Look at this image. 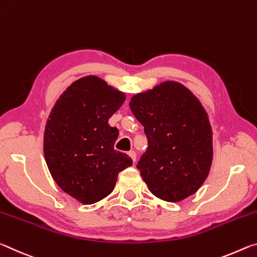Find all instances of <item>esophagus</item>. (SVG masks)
<instances>
[{
  "mask_svg": "<svg viewBox=\"0 0 257 257\" xmlns=\"http://www.w3.org/2000/svg\"><path fill=\"white\" fill-rule=\"evenodd\" d=\"M128 156L131 157V159L133 161V163H136V159H137V154H136V151H128Z\"/></svg>",
  "mask_w": 257,
  "mask_h": 257,
  "instance_id": "1",
  "label": "esophagus"
}]
</instances>
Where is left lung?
Listing matches in <instances>:
<instances>
[{"label":"left lung","mask_w":257,"mask_h":257,"mask_svg":"<svg viewBox=\"0 0 257 257\" xmlns=\"http://www.w3.org/2000/svg\"><path fill=\"white\" fill-rule=\"evenodd\" d=\"M130 108L148 139L137 167L150 192L171 203L193 195L213 161L212 126L200 101L181 83L166 81L133 95Z\"/></svg>","instance_id":"obj_1"}]
</instances>
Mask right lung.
I'll return each instance as SVG.
<instances>
[{
    "instance_id": "add662e5",
    "label": "right lung",
    "mask_w": 257,
    "mask_h": 257,
    "mask_svg": "<svg viewBox=\"0 0 257 257\" xmlns=\"http://www.w3.org/2000/svg\"><path fill=\"white\" fill-rule=\"evenodd\" d=\"M125 99L123 92L90 75L71 83L49 115L46 165L58 186L84 205L106 198L119 172L133 164L113 149L118 130L108 124Z\"/></svg>"
}]
</instances>
